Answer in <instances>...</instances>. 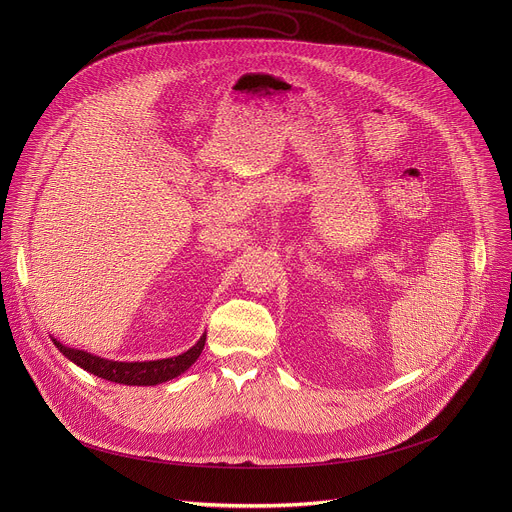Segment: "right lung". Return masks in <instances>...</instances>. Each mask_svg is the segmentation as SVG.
Listing matches in <instances>:
<instances>
[{"label": "right lung", "instance_id": "add662e5", "mask_svg": "<svg viewBox=\"0 0 512 512\" xmlns=\"http://www.w3.org/2000/svg\"><path fill=\"white\" fill-rule=\"evenodd\" d=\"M52 342L66 358L79 364L81 369L93 373L95 377H101V379L113 381V383H121V385H158V383H164V381H170V379L182 375L186 369L192 367L204 348L206 334L184 354H178L172 358H162V360H150V362H113V360L93 356L85 350L66 348L56 340H52Z\"/></svg>", "mask_w": 512, "mask_h": 512}]
</instances>
